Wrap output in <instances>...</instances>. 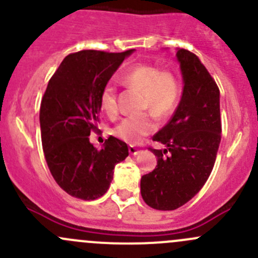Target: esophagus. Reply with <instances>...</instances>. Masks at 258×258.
<instances>
[{"label":"esophagus","mask_w":258,"mask_h":258,"mask_svg":"<svg viewBox=\"0 0 258 258\" xmlns=\"http://www.w3.org/2000/svg\"><path fill=\"white\" fill-rule=\"evenodd\" d=\"M128 152L131 153V155H139L140 150L137 147H135V146H130V147H128Z\"/></svg>","instance_id":"esophagus-1"}]
</instances>
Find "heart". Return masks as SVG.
<instances>
[{"mask_svg":"<svg viewBox=\"0 0 258 258\" xmlns=\"http://www.w3.org/2000/svg\"><path fill=\"white\" fill-rule=\"evenodd\" d=\"M119 80L127 87L141 93L140 110L150 111L157 118H166L176 110L179 98V83L175 75L150 63H137L127 69ZM100 107L108 117L118 112L116 88L107 83L100 95ZM156 121L150 113L122 119L113 128V135L128 144H137L155 131Z\"/></svg>","mask_w":258,"mask_h":258,"instance_id":"1","label":"heart"}]
</instances>
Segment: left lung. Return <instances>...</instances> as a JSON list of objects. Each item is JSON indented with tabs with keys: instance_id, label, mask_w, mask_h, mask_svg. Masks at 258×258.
Here are the masks:
<instances>
[{
	"instance_id": "obj_1",
	"label": "left lung",
	"mask_w": 258,
	"mask_h": 258,
	"mask_svg": "<svg viewBox=\"0 0 258 258\" xmlns=\"http://www.w3.org/2000/svg\"><path fill=\"white\" fill-rule=\"evenodd\" d=\"M183 92L172 118L153 141L165 150L148 147L157 156V166L141 177V195L155 210L172 211L183 206L206 183L221 142L220 90L199 57L178 49Z\"/></svg>"
}]
</instances>
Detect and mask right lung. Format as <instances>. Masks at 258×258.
Listing matches in <instances>:
<instances>
[{
  "mask_svg": "<svg viewBox=\"0 0 258 258\" xmlns=\"http://www.w3.org/2000/svg\"><path fill=\"white\" fill-rule=\"evenodd\" d=\"M132 52L70 53L48 81L40 107L43 153L54 181L72 197L92 201L103 196L114 166L128 156L127 145L116 137L97 150L88 136L98 130L101 91Z\"/></svg>",
  "mask_w": 258,
  "mask_h": 258,
  "instance_id": "1",
  "label": "right lung"
}]
</instances>
